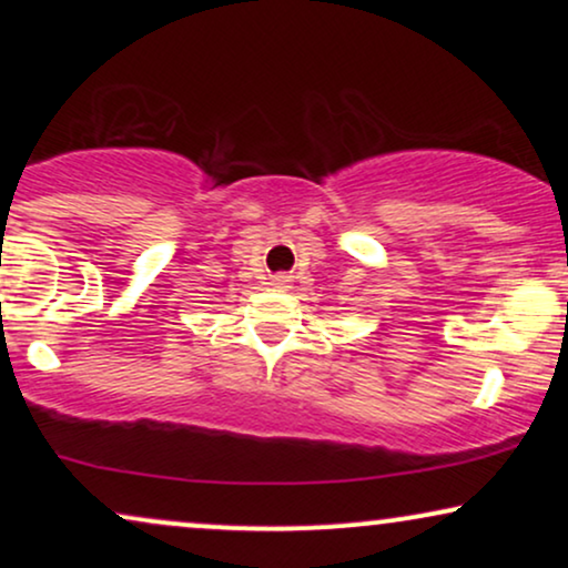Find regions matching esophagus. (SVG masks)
Returning <instances> with one entry per match:
<instances>
[{
  "instance_id": "obj_1",
  "label": "esophagus",
  "mask_w": 568,
  "mask_h": 568,
  "mask_svg": "<svg viewBox=\"0 0 568 568\" xmlns=\"http://www.w3.org/2000/svg\"><path fill=\"white\" fill-rule=\"evenodd\" d=\"M288 283L291 280L285 275H272V285H275V288H288Z\"/></svg>"
}]
</instances>
